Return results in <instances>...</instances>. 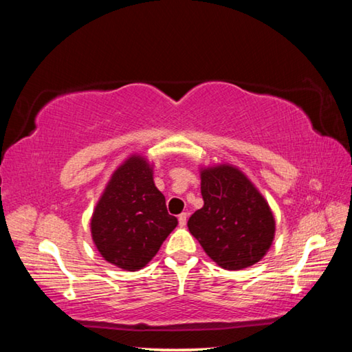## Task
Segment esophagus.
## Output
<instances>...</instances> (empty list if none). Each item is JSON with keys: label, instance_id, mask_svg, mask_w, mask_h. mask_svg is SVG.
<instances>
[{"label": "esophagus", "instance_id": "obj_1", "mask_svg": "<svg viewBox=\"0 0 352 352\" xmlns=\"http://www.w3.org/2000/svg\"><path fill=\"white\" fill-rule=\"evenodd\" d=\"M186 220H188V214L186 212H182L180 216H178V223H180V226L186 225Z\"/></svg>", "mask_w": 352, "mask_h": 352}]
</instances>
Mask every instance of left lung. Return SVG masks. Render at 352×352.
Listing matches in <instances>:
<instances>
[{
	"instance_id": "1",
	"label": "left lung",
	"mask_w": 352,
	"mask_h": 352,
	"mask_svg": "<svg viewBox=\"0 0 352 352\" xmlns=\"http://www.w3.org/2000/svg\"><path fill=\"white\" fill-rule=\"evenodd\" d=\"M204 208L188 220V228L205 253L226 270L256 264L272 247L275 217L267 200L234 166L201 168Z\"/></svg>"
}]
</instances>
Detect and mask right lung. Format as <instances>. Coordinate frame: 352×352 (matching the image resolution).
<instances>
[{"mask_svg":"<svg viewBox=\"0 0 352 352\" xmlns=\"http://www.w3.org/2000/svg\"><path fill=\"white\" fill-rule=\"evenodd\" d=\"M177 223L155 186L152 164L141 155H130L107 183L90 226L107 262L136 272L152 261Z\"/></svg>","mask_w":352,"mask_h":352,"instance_id":"add662e5","label":"right lung"}]
</instances>
